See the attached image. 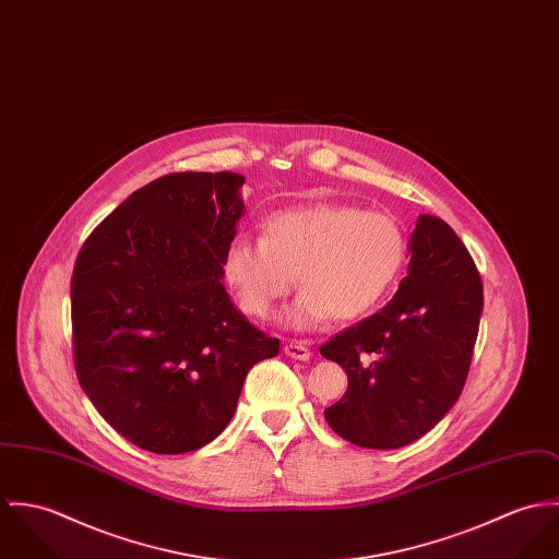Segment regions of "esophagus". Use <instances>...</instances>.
I'll return each instance as SVG.
<instances>
[{
	"label": "esophagus",
	"mask_w": 559,
	"mask_h": 559,
	"mask_svg": "<svg viewBox=\"0 0 559 559\" xmlns=\"http://www.w3.org/2000/svg\"><path fill=\"white\" fill-rule=\"evenodd\" d=\"M285 354L289 356V358H294V360H302V362H307L310 360V349L307 345H302V343H287L285 345Z\"/></svg>",
	"instance_id": "esophagus-1"
}]
</instances>
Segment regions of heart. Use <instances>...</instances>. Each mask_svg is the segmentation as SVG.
Wrapping results in <instances>:
<instances>
[{
  "label": "heart",
  "mask_w": 559,
  "mask_h": 559,
  "mask_svg": "<svg viewBox=\"0 0 559 559\" xmlns=\"http://www.w3.org/2000/svg\"><path fill=\"white\" fill-rule=\"evenodd\" d=\"M407 259V234L388 212L347 203H310L265 218L261 240L236 238L223 276L242 312L267 319L296 287L292 328L309 330L330 317L369 314L392 289Z\"/></svg>",
  "instance_id": "obj_1"
}]
</instances>
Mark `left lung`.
<instances>
[{
    "mask_svg": "<svg viewBox=\"0 0 559 559\" xmlns=\"http://www.w3.org/2000/svg\"><path fill=\"white\" fill-rule=\"evenodd\" d=\"M409 254L394 298L319 347L349 377L323 412L330 429L372 450L420 439L452 409L483 314L480 274L448 223L420 214Z\"/></svg>",
    "mask_w": 559,
    "mask_h": 559,
    "instance_id": "left-lung-1",
    "label": "left lung"
}]
</instances>
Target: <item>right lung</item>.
Instances as JSON below:
<instances>
[{"instance_id": "obj_1", "label": "right lung", "mask_w": 559, "mask_h": 559, "mask_svg": "<svg viewBox=\"0 0 559 559\" xmlns=\"http://www.w3.org/2000/svg\"><path fill=\"white\" fill-rule=\"evenodd\" d=\"M245 176L171 174L134 190L76 257L74 369L134 445L192 452L225 431L250 369L274 358L234 307L223 259L245 216Z\"/></svg>"}]
</instances>
